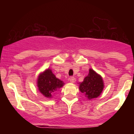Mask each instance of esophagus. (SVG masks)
Masks as SVG:
<instances>
[{
  "instance_id": "obj_1",
  "label": "esophagus",
  "mask_w": 134,
  "mask_h": 134,
  "mask_svg": "<svg viewBox=\"0 0 134 134\" xmlns=\"http://www.w3.org/2000/svg\"><path fill=\"white\" fill-rule=\"evenodd\" d=\"M70 81L71 82V83H75V81H76V79H75V78L74 77H70Z\"/></svg>"
}]
</instances>
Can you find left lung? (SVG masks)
Masks as SVG:
<instances>
[{
  "label": "left lung",
  "instance_id": "8db88e82",
  "mask_svg": "<svg viewBox=\"0 0 134 134\" xmlns=\"http://www.w3.org/2000/svg\"><path fill=\"white\" fill-rule=\"evenodd\" d=\"M103 88L104 83L102 78L92 69H90L88 76L85 78L79 85L81 92L84 93L89 100L100 96Z\"/></svg>",
  "mask_w": 134,
  "mask_h": 134
}]
</instances>
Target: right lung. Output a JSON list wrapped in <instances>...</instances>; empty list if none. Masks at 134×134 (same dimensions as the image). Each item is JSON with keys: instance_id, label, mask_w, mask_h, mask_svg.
Returning a JSON list of instances; mask_svg holds the SVG:
<instances>
[{"instance_id": "right-lung-1", "label": "right lung", "mask_w": 134, "mask_h": 134, "mask_svg": "<svg viewBox=\"0 0 134 134\" xmlns=\"http://www.w3.org/2000/svg\"><path fill=\"white\" fill-rule=\"evenodd\" d=\"M63 85L64 83L57 79L50 69H47L38 77V89L45 97L51 98L53 92L63 87Z\"/></svg>"}]
</instances>
